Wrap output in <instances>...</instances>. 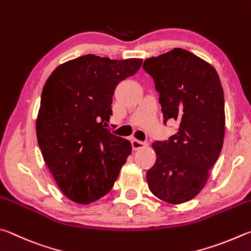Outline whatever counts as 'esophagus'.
<instances>
[{
    "label": "esophagus",
    "mask_w": 251,
    "mask_h": 251,
    "mask_svg": "<svg viewBox=\"0 0 251 251\" xmlns=\"http://www.w3.org/2000/svg\"><path fill=\"white\" fill-rule=\"evenodd\" d=\"M148 146L147 141H141V140H137V139H134L133 140V149L134 150H139L141 148H145Z\"/></svg>",
    "instance_id": "1"
}]
</instances>
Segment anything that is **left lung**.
<instances>
[{"label":"left lung","instance_id":"left-lung-1","mask_svg":"<svg viewBox=\"0 0 251 251\" xmlns=\"http://www.w3.org/2000/svg\"><path fill=\"white\" fill-rule=\"evenodd\" d=\"M144 70L159 92L163 123H179L176 133L154 141L157 158L147 171L151 193L170 204L200 193L216 162L225 135V102L215 68L185 49L146 59Z\"/></svg>","mask_w":251,"mask_h":251}]
</instances>
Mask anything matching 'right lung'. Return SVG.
<instances>
[{
  "instance_id": "add662e5",
  "label": "right lung",
  "mask_w": 251,
  "mask_h": 251,
  "mask_svg": "<svg viewBox=\"0 0 251 251\" xmlns=\"http://www.w3.org/2000/svg\"><path fill=\"white\" fill-rule=\"evenodd\" d=\"M141 63L85 54L57 67L45 83L36 134L48 169L71 201L89 204L108 193L131 153L129 140L104 127L117 84Z\"/></svg>"
}]
</instances>
